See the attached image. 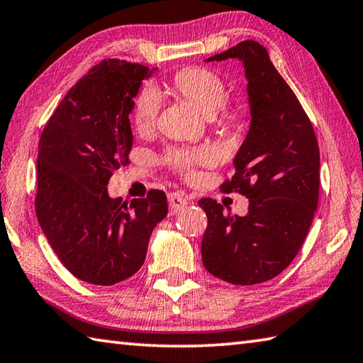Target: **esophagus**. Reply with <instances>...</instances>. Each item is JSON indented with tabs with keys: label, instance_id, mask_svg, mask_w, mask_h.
<instances>
[{
	"label": "esophagus",
	"instance_id": "obj_1",
	"mask_svg": "<svg viewBox=\"0 0 363 363\" xmlns=\"http://www.w3.org/2000/svg\"><path fill=\"white\" fill-rule=\"evenodd\" d=\"M170 205V215L179 213V211L188 203V197L182 193H169L167 196Z\"/></svg>",
	"mask_w": 363,
	"mask_h": 363
}]
</instances>
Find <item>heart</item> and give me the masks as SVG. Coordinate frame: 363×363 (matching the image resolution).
<instances>
[{"mask_svg": "<svg viewBox=\"0 0 363 363\" xmlns=\"http://www.w3.org/2000/svg\"><path fill=\"white\" fill-rule=\"evenodd\" d=\"M172 85L184 99L202 111L211 118L232 125L238 120V108L225 101L228 88L224 80L216 72L205 67H186L174 75ZM161 94L153 85H145L135 98L134 104V125L139 133L153 129L161 111ZM216 155L211 148L197 150H170L166 161L170 167L188 175L193 172L197 164L215 161Z\"/></svg>", "mask_w": 363, "mask_h": 363, "instance_id": "1", "label": "heart"}]
</instances>
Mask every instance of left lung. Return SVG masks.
<instances>
[{
	"mask_svg": "<svg viewBox=\"0 0 363 363\" xmlns=\"http://www.w3.org/2000/svg\"><path fill=\"white\" fill-rule=\"evenodd\" d=\"M228 58L245 66L251 126L221 191L250 205L237 216L210 197L199 201L208 220L202 262L225 283L250 286L279 275L302 248L318 208L320 161L308 115L265 47L248 39L207 61Z\"/></svg>",
	"mask_w": 363,
	"mask_h": 363,
	"instance_id": "1",
	"label": "left lung"
}]
</instances>
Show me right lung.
I'll list each match as a JSON object with an SVG mask.
<instances>
[{"label": "right lung", "mask_w": 363, "mask_h": 363, "mask_svg": "<svg viewBox=\"0 0 363 363\" xmlns=\"http://www.w3.org/2000/svg\"><path fill=\"white\" fill-rule=\"evenodd\" d=\"M153 71L108 58L79 79L55 108L39 139L36 215L67 270L82 281L112 286L143 265L150 235L167 215L164 191L123 202L107 193L129 162V113Z\"/></svg>", "instance_id": "obj_1"}]
</instances>
